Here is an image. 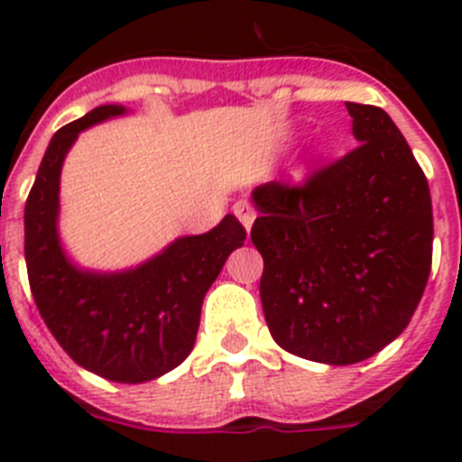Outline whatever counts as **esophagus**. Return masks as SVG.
I'll use <instances>...</instances> for the list:
<instances>
[{
	"mask_svg": "<svg viewBox=\"0 0 462 462\" xmlns=\"http://www.w3.org/2000/svg\"><path fill=\"white\" fill-rule=\"evenodd\" d=\"M234 212H236V217L240 219V224L245 226V231H250L252 224H254V217H256L254 208H252L247 201H238L234 206Z\"/></svg>",
	"mask_w": 462,
	"mask_h": 462,
	"instance_id": "1",
	"label": "esophagus"
}]
</instances>
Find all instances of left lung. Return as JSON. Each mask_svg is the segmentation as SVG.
<instances>
[{
    "mask_svg": "<svg viewBox=\"0 0 462 462\" xmlns=\"http://www.w3.org/2000/svg\"><path fill=\"white\" fill-rule=\"evenodd\" d=\"M356 150L303 187H254L259 293L282 349L328 365L382 352L407 328L432 261L421 166L377 106L346 101Z\"/></svg>",
    "mask_w": 462,
    "mask_h": 462,
    "instance_id": "8db88e82",
    "label": "left lung"
}]
</instances>
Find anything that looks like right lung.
Segmentation results:
<instances>
[{
    "label": "right lung",
    "instance_id": "right-lung-1",
    "mask_svg": "<svg viewBox=\"0 0 462 462\" xmlns=\"http://www.w3.org/2000/svg\"><path fill=\"white\" fill-rule=\"evenodd\" d=\"M106 104L48 143L24 206V261L41 317L80 368L117 383H143L178 368L194 349L201 305L245 228L226 215L201 236H180L125 271L79 266L60 238V178L80 132L126 116Z\"/></svg>",
    "mask_w": 462,
    "mask_h": 462
}]
</instances>
